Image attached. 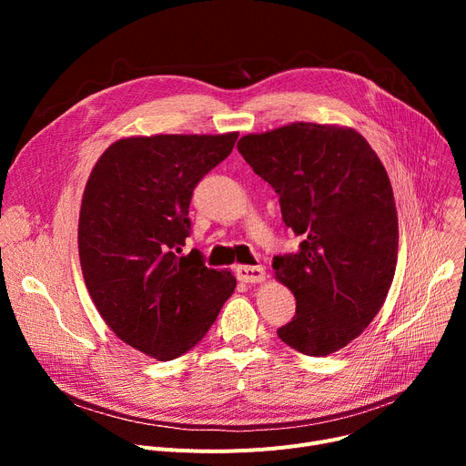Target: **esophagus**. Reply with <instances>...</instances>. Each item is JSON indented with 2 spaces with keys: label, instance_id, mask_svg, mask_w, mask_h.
<instances>
[{
  "label": "esophagus",
  "instance_id": "obj_1",
  "mask_svg": "<svg viewBox=\"0 0 466 466\" xmlns=\"http://www.w3.org/2000/svg\"><path fill=\"white\" fill-rule=\"evenodd\" d=\"M236 276L243 283H260L266 278V268L264 266L239 264V266H236Z\"/></svg>",
  "mask_w": 466,
  "mask_h": 466
}]
</instances>
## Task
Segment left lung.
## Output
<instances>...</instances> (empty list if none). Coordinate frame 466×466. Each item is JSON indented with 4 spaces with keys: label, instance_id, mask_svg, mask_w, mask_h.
I'll return each mask as SVG.
<instances>
[{
    "label": "left lung",
    "instance_id": "left-lung-1",
    "mask_svg": "<svg viewBox=\"0 0 466 466\" xmlns=\"http://www.w3.org/2000/svg\"><path fill=\"white\" fill-rule=\"evenodd\" d=\"M238 151L302 238L272 264L297 299L278 336L309 357L336 353L372 323L395 278L399 217L387 171L369 141L339 125L292 122L243 136Z\"/></svg>",
    "mask_w": 466,
    "mask_h": 466
}]
</instances>
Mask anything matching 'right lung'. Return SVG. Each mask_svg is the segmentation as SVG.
I'll return each instance as SVG.
<instances>
[{"instance_id": "obj_1", "label": "right lung", "mask_w": 466, "mask_h": 466, "mask_svg": "<svg viewBox=\"0 0 466 466\" xmlns=\"http://www.w3.org/2000/svg\"><path fill=\"white\" fill-rule=\"evenodd\" d=\"M238 132L130 136L94 164L79 213V258L106 325L134 350L171 360L192 350L236 289L230 270L181 257L198 181Z\"/></svg>"}]
</instances>
